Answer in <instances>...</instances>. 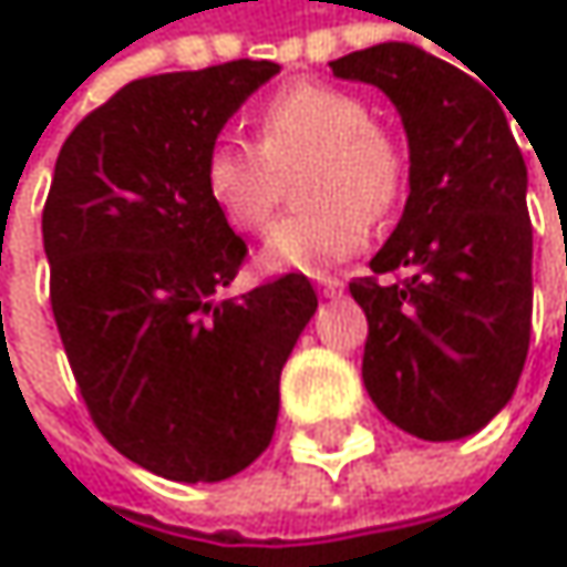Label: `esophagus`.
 Listing matches in <instances>:
<instances>
[{
	"instance_id": "34e87169",
	"label": "esophagus",
	"mask_w": 567,
	"mask_h": 567,
	"mask_svg": "<svg viewBox=\"0 0 567 567\" xmlns=\"http://www.w3.org/2000/svg\"><path fill=\"white\" fill-rule=\"evenodd\" d=\"M318 288H321V295H341L344 291V282L338 279V276H318Z\"/></svg>"
}]
</instances>
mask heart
<instances>
[{
    "instance_id": "obj_1",
    "label": "heart",
    "mask_w": 567,
    "mask_h": 567,
    "mask_svg": "<svg viewBox=\"0 0 567 567\" xmlns=\"http://www.w3.org/2000/svg\"><path fill=\"white\" fill-rule=\"evenodd\" d=\"M298 209L266 246V266L321 272L371 239L410 186V151L374 121L371 101L324 81H291L256 107V144L219 137L203 161V189L239 233L262 236L297 176Z\"/></svg>"
}]
</instances>
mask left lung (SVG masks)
I'll return each mask as SVG.
<instances>
[{"instance_id":"obj_1","label":"left lung","mask_w":567,"mask_h":567,"mask_svg":"<svg viewBox=\"0 0 567 567\" xmlns=\"http://www.w3.org/2000/svg\"><path fill=\"white\" fill-rule=\"evenodd\" d=\"M331 68L378 84L410 141L403 216L371 272L348 285L368 315L364 388L420 440L470 436L509 403L532 338V223L509 107L406 42Z\"/></svg>"}]
</instances>
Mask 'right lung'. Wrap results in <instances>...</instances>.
Here are the masks:
<instances>
[{
	"label": "right lung",
	"mask_w": 567,
	"mask_h": 567,
	"mask_svg": "<svg viewBox=\"0 0 567 567\" xmlns=\"http://www.w3.org/2000/svg\"><path fill=\"white\" fill-rule=\"evenodd\" d=\"M276 61L137 78L64 141L42 209L49 298L81 400L131 463L219 483L266 453L285 361L318 308L301 272L219 298L246 243L203 161Z\"/></svg>",
	"instance_id": "add662e5"
}]
</instances>
